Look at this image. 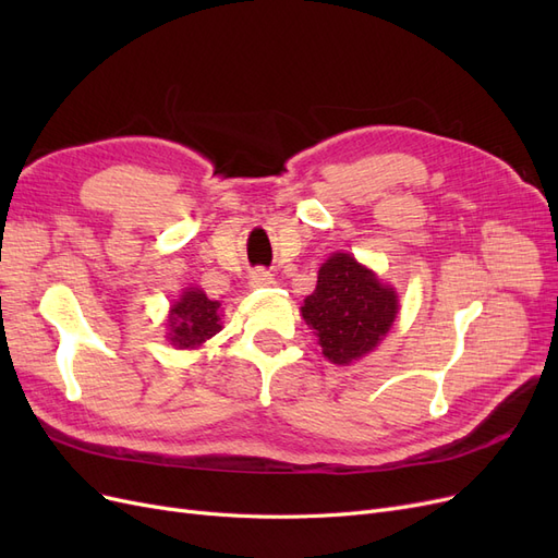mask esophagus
Wrapping results in <instances>:
<instances>
[{
    "instance_id": "esophagus-1",
    "label": "esophagus",
    "mask_w": 558,
    "mask_h": 558,
    "mask_svg": "<svg viewBox=\"0 0 558 558\" xmlns=\"http://www.w3.org/2000/svg\"><path fill=\"white\" fill-rule=\"evenodd\" d=\"M248 283L253 286V289H265V286H272L275 283V277L269 275L267 269L258 267V269H253V272L248 275Z\"/></svg>"
}]
</instances>
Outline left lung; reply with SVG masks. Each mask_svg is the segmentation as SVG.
<instances>
[{
    "mask_svg": "<svg viewBox=\"0 0 558 558\" xmlns=\"http://www.w3.org/2000/svg\"><path fill=\"white\" fill-rule=\"evenodd\" d=\"M324 356L347 365L373 351L398 314L396 291L349 253H335L318 269L316 291L302 305Z\"/></svg>",
    "mask_w": 558,
    "mask_h": 558,
    "instance_id": "left-lung-1",
    "label": "left lung"
}]
</instances>
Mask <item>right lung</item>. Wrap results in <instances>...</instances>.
Masks as SVG:
<instances>
[{
    "label": "right lung",
    "mask_w": 558,
    "mask_h": 558,
    "mask_svg": "<svg viewBox=\"0 0 558 558\" xmlns=\"http://www.w3.org/2000/svg\"><path fill=\"white\" fill-rule=\"evenodd\" d=\"M218 302L209 300L199 289L185 291L181 300L172 307L170 316V340L179 349H191L207 342L221 330V318H218Z\"/></svg>",
    "instance_id": "add662e5"
}]
</instances>
